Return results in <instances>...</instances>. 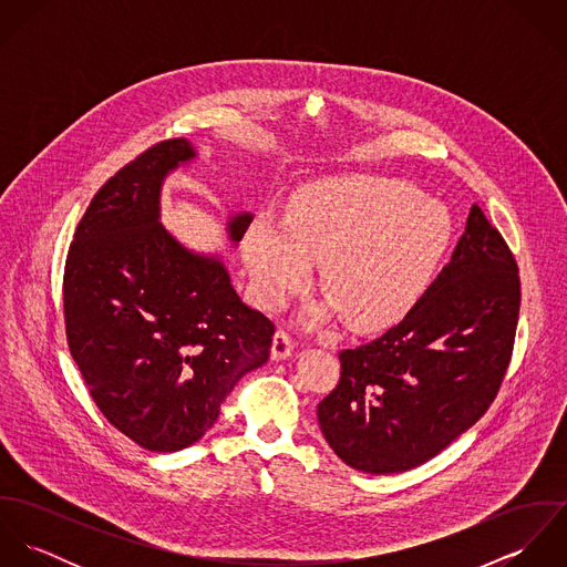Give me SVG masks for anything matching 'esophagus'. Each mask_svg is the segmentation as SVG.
Listing matches in <instances>:
<instances>
[{
	"mask_svg": "<svg viewBox=\"0 0 567 567\" xmlns=\"http://www.w3.org/2000/svg\"><path fill=\"white\" fill-rule=\"evenodd\" d=\"M292 349H295V342H292V338L286 333V331H277L275 336H272V347H270V358L272 360H288L290 355H292Z\"/></svg>",
	"mask_w": 567,
	"mask_h": 567,
	"instance_id": "34e87169",
	"label": "esophagus"
}]
</instances>
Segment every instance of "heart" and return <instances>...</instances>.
I'll use <instances>...</instances> for the list:
<instances>
[{
  "label": "heart",
  "instance_id": "obj_1",
  "mask_svg": "<svg viewBox=\"0 0 567 567\" xmlns=\"http://www.w3.org/2000/svg\"><path fill=\"white\" fill-rule=\"evenodd\" d=\"M452 234L450 209L419 187L351 174L301 187L288 218L257 214L243 257L259 308H279L321 264L327 299L306 306L299 321L319 327L342 317L349 329L373 333L400 323L421 301Z\"/></svg>",
  "mask_w": 567,
  "mask_h": 567
}]
</instances>
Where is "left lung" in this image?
<instances>
[{
	"instance_id": "left-lung-1",
	"label": "left lung",
	"mask_w": 567,
	"mask_h": 567,
	"mask_svg": "<svg viewBox=\"0 0 567 567\" xmlns=\"http://www.w3.org/2000/svg\"><path fill=\"white\" fill-rule=\"evenodd\" d=\"M517 315V264L472 205L450 261L404 321L340 351V382L317 410L329 447L378 476L436 456L493 402Z\"/></svg>"
}]
</instances>
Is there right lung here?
Segmentation results:
<instances>
[{
    "mask_svg": "<svg viewBox=\"0 0 567 567\" xmlns=\"http://www.w3.org/2000/svg\"><path fill=\"white\" fill-rule=\"evenodd\" d=\"M198 159L169 140L122 167L91 200L65 264L70 351L100 412L151 452H178L261 367L275 324L248 308L220 252L192 250L162 225L165 178ZM250 212L229 214L243 240Z\"/></svg>",
    "mask_w": 567,
    "mask_h": 567,
    "instance_id": "1",
    "label": "right lung"
}]
</instances>
